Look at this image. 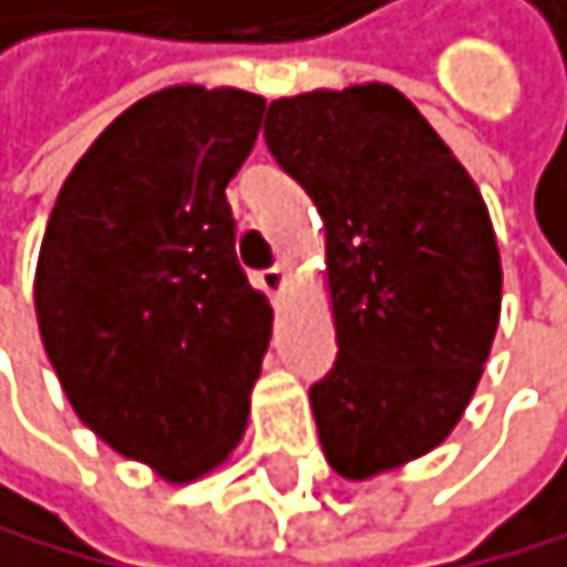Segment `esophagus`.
Returning a JSON list of instances; mask_svg holds the SVG:
<instances>
[{
  "label": "esophagus",
  "instance_id": "obj_1",
  "mask_svg": "<svg viewBox=\"0 0 567 567\" xmlns=\"http://www.w3.org/2000/svg\"><path fill=\"white\" fill-rule=\"evenodd\" d=\"M256 280H259V287L266 290V295H269L272 301H280V298H284V287H287V269H284V266L262 269Z\"/></svg>",
  "mask_w": 567,
  "mask_h": 567
}]
</instances>
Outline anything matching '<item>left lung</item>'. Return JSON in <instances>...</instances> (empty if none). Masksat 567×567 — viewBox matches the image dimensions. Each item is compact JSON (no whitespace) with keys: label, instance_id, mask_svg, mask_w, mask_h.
Segmentation results:
<instances>
[{"label":"left lung","instance_id":"left-lung-1","mask_svg":"<svg viewBox=\"0 0 567 567\" xmlns=\"http://www.w3.org/2000/svg\"><path fill=\"white\" fill-rule=\"evenodd\" d=\"M266 146L326 227L340 353L308 392L326 460L347 481L421 460L460 424L498 332L481 192L389 83L272 101Z\"/></svg>","mask_w":567,"mask_h":567}]
</instances>
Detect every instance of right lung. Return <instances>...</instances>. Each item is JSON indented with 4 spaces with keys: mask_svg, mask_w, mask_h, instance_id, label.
Masks as SVG:
<instances>
[{
    "mask_svg": "<svg viewBox=\"0 0 567 567\" xmlns=\"http://www.w3.org/2000/svg\"><path fill=\"white\" fill-rule=\"evenodd\" d=\"M266 101L167 86L111 122L44 227L34 308L76 417L128 460L188 484L245 434L272 308L235 256L227 182Z\"/></svg>",
    "mask_w": 567,
    "mask_h": 567,
    "instance_id": "add662e5",
    "label": "right lung"
}]
</instances>
